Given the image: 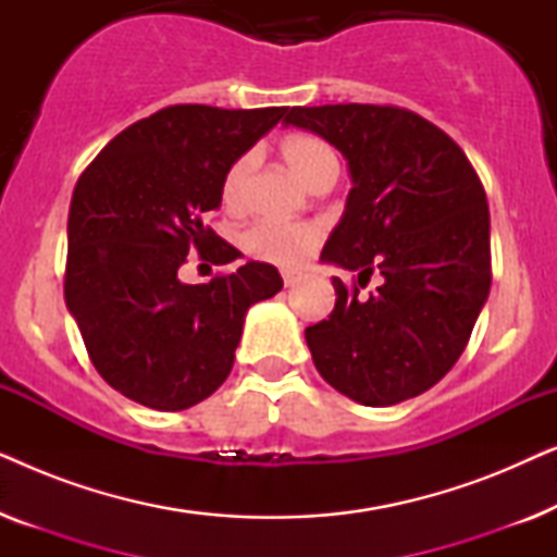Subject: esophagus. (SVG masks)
Here are the masks:
<instances>
[{
	"label": "esophagus",
	"instance_id": "obj_1",
	"mask_svg": "<svg viewBox=\"0 0 557 557\" xmlns=\"http://www.w3.org/2000/svg\"><path fill=\"white\" fill-rule=\"evenodd\" d=\"M281 278H284V284H286V286H296V284H299V281L304 278V273H301V271H292V269H286L284 273H281Z\"/></svg>",
	"mask_w": 557,
	"mask_h": 557
}]
</instances>
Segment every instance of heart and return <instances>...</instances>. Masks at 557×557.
<instances>
[{"label":"heart","instance_id":"heart-1","mask_svg":"<svg viewBox=\"0 0 557 557\" xmlns=\"http://www.w3.org/2000/svg\"><path fill=\"white\" fill-rule=\"evenodd\" d=\"M281 157L307 185H317L322 177L339 172L337 154L330 144L311 134H292L281 141ZM253 174V154H243L227 166L223 177L225 208H240L246 200L248 180ZM322 238V227L314 223H281V220H256L240 235L243 248L256 261L296 265L307 258Z\"/></svg>","mask_w":557,"mask_h":557}]
</instances>
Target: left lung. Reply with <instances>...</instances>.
I'll use <instances>...</instances> for the list:
<instances>
[{
	"label": "left lung",
	"instance_id": "1",
	"mask_svg": "<svg viewBox=\"0 0 557 557\" xmlns=\"http://www.w3.org/2000/svg\"><path fill=\"white\" fill-rule=\"evenodd\" d=\"M286 124L334 144L352 189L324 263L330 319L307 326L319 375L362 406H395L438 383L474 330L492 286L490 205L474 166L446 132L398 106H294ZM384 284L360 297L372 272Z\"/></svg>",
	"mask_w": 557,
	"mask_h": 557
}]
</instances>
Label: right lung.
<instances>
[{"instance_id": "right-lung-1", "label": "right lung", "mask_w": 557, "mask_h": 557, "mask_svg": "<svg viewBox=\"0 0 557 557\" xmlns=\"http://www.w3.org/2000/svg\"><path fill=\"white\" fill-rule=\"evenodd\" d=\"M180 103L106 144L67 212L65 304L106 383L154 410H185L231 375L246 311L284 281L250 261L210 284H182L189 250L225 265L238 248L205 225L223 177L284 116Z\"/></svg>"}]
</instances>
